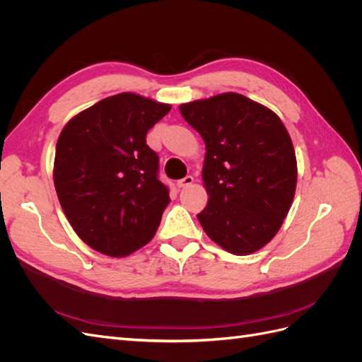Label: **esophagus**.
<instances>
[{"mask_svg": "<svg viewBox=\"0 0 362 362\" xmlns=\"http://www.w3.org/2000/svg\"><path fill=\"white\" fill-rule=\"evenodd\" d=\"M193 181H194V178L192 177V175H187V177H185V178H182V180H180V181H178V187H180V189L189 187V185H192V184H193Z\"/></svg>", "mask_w": 362, "mask_h": 362, "instance_id": "obj_1", "label": "esophagus"}]
</instances>
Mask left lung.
Listing matches in <instances>:
<instances>
[{
	"mask_svg": "<svg viewBox=\"0 0 362 362\" xmlns=\"http://www.w3.org/2000/svg\"><path fill=\"white\" fill-rule=\"evenodd\" d=\"M180 112L206 146L208 204L199 223L229 254H254L276 235L296 193L298 161L286 125L234 92L181 104Z\"/></svg>",
	"mask_w": 362,
	"mask_h": 362,
	"instance_id": "8db88e82",
	"label": "left lung"
}]
</instances>
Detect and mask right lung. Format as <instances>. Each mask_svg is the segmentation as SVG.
<instances>
[{
    "label": "right lung",
    "instance_id": "add662e5",
    "mask_svg": "<svg viewBox=\"0 0 362 362\" xmlns=\"http://www.w3.org/2000/svg\"><path fill=\"white\" fill-rule=\"evenodd\" d=\"M170 108L124 92L75 115L62 129L52 169L59 202L76 235L104 255L128 257L157 233L170 198L146 133Z\"/></svg>",
    "mask_w": 362,
    "mask_h": 362
}]
</instances>
